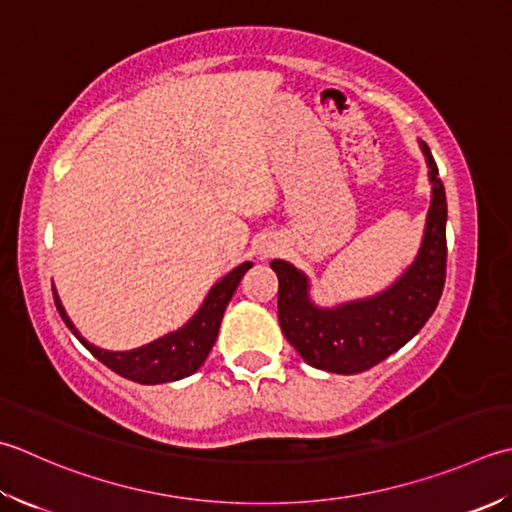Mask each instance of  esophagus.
Listing matches in <instances>:
<instances>
[{
	"label": "esophagus",
	"mask_w": 512,
	"mask_h": 512,
	"mask_svg": "<svg viewBox=\"0 0 512 512\" xmlns=\"http://www.w3.org/2000/svg\"><path fill=\"white\" fill-rule=\"evenodd\" d=\"M275 253H277V246H275V244H266V246L259 248V255H262L264 259H266V257H273Z\"/></svg>",
	"instance_id": "esophagus-1"
}]
</instances>
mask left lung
Listing matches in <instances>:
<instances>
[{
  "instance_id": "1",
  "label": "left lung",
  "mask_w": 512,
  "mask_h": 512,
  "mask_svg": "<svg viewBox=\"0 0 512 512\" xmlns=\"http://www.w3.org/2000/svg\"><path fill=\"white\" fill-rule=\"evenodd\" d=\"M426 157L430 208L422 246L388 288L337 306L310 299V279L284 259H273L277 273V315L282 333L306 364L337 375H355L384 362L408 344L435 313L446 282V190L430 148Z\"/></svg>"
}]
</instances>
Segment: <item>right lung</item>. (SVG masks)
Instances as JSON below:
<instances>
[{
    "instance_id": "right-lung-1",
    "label": "right lung",
    "mask_w": 512,
    "mask_h": 512,
    "mask_svg": "<svg viewBox=\"0 0 512 512\" xmlns=\"http://www.w3.org/2000/svg\"><path fill=\"white\" fill-rule=\"evenodd\" d=\"M250 266H253V262L239 264L237 268L230 270L228 275L219 279V282L208 290L204 304L199 306L197 313L190 317L182 328H177L173 333L133 350H104L90 344L88 339L79 335L75 324L70 322L55 286L53 297L59 315H62L64 324L70 328V333H73L79 342L99 359V362L106 364L110 370H115L117 375L130 379V382L166 384L193 375L195 370H199V366L206 362L210 348H213L217 339L219 326H222L224 310Z\"/></svg>"
}]
</instances>
